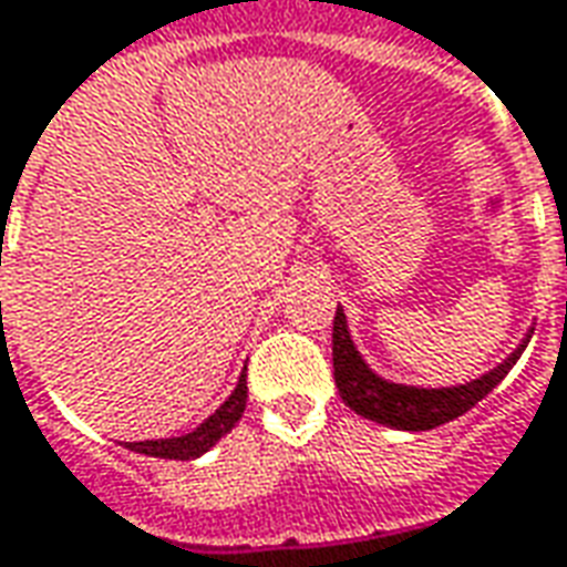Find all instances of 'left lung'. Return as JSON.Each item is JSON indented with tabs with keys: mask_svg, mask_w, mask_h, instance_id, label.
Wrapping results in <instances>:
<instances>
[{
	"mask_svg": "<svg viewBox=\"0 0 567 567\" xmlns=\"http://www.w3.org/2000/svg\"><path fill=\"white\" fill-rule=\"evenodd\" d=\"M527 348V338L512 350L509 360L491 369L487 375L468 381V384H456V388H413V384H394V381L379 379L360 350L353 348L348 332V319L344 310L338 307L332 329V363H334V384L338 394L348 403L350 410L363 419H372L379 425L396 431H431L437 425H446L462 413H468L477 400L494 391L499 381L509 375L515 360L522 357Z\"/></svg>",
	"mask_w": 567,
	"mask_h": 567,
	"instance_id": "left-lung-1",
	"label": "left lung"
}]
</instances>
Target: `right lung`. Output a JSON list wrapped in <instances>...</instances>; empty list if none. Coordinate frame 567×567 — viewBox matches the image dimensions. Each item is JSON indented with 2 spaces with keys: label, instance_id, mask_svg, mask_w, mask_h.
I'll use <instances>...</instances> for the list:
<instances>
[{
  "label": "right lung",
  "instance_id": "obj_1",
  "mask_svg": "<svg viewBox=\"0 0 567 567\" xmlns=\"http://www.w3.org/2000/svg\"><path fill=\"white\" fill-rule=\"evenodd\" d=\"M245 403H248V381L241 375L238 384H235V391L229 394V400L210 419H204L195 431H188L183 437L138 441V444L126 446L136 450V453H145V456H157V460H198L202 453H207L210 446L217 444L223 434H229L235 429V422L245 413Z\"/></svg>",
  "mask_w": 567,
  "mask_h": 567
}]
</instances>
